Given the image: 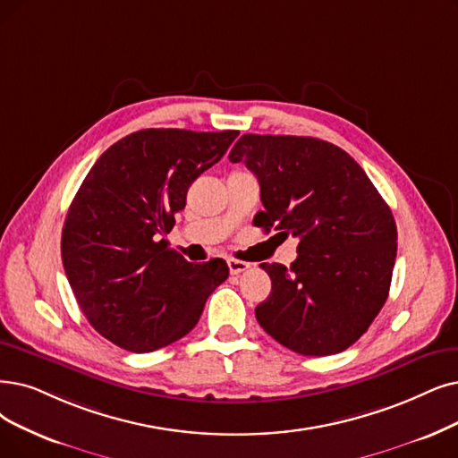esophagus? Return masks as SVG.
<instances>
[{
	"mask_svg": "<svg viewBox=\"0 0 458 458\" xmlns=\"http://www.w3.org/2000/svg\"><path fill=\"white\" fill-rule=\"evenodd\" d=\"M227 265H229V272L231 274H241V272L250 268V263L239 261V259H227Z\"/></svg>",
	"mask_w": 458,
	"mask_h": 458,
	"instance_id": "esophagus-1",
	"label": "esophagus"
}]
</instances>
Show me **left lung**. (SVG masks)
<instances>
[{
  "label": "left lung",
  "mask_w": 458,
  "mask_h": 458,
  "mask_svg": "<svg viewBox=\"0 0 458 458\" xmlns=\"http://www.w3.org/2000/svg\"><path fill=\"white\" fill-rule=\"evenodd\" d=\"M229 159L259 180L265 210L253 225L299 239L289 268L261 263L272 291L255 318L295 353L347 350L389 295L396 259L389 205L350 154L321 139L246 133Z\"/></svg>",
  "instance_id": "8db88e82"
}]
</instances>
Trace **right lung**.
I'll return each instance as SVG.
<instances>
[{
    "mask_svg": "<svg viewBox=\"0 0 458 458\" xmlns=\"http://www.w3.org/2000/svg\"><path fill=\"white\" fill-rule=\"evenodd\" d=\"M236 135L135 131L101 154L72 199L62 231L69 285L91 327L123 350L148 353L186 336L227 280L224 259L188 263L165 234L191 182Z\"/></svg>",
    "mask_w": 458,
    "mask_h": 458,
    "instance_id": "right-lung-1",
    "label": "right lung"
}]
</instances>
